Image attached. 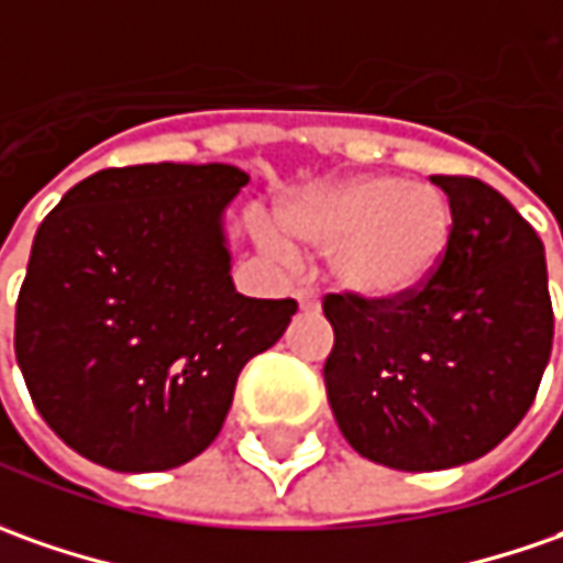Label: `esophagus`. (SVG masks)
I'll return each instance as SVG.
<instances>
[{"instance_id":"34e87169","label":"esophagus","mask_w":563,"mask_h":563,"mask_svg":"<svg viewBox=\"0 0 563 563\" xmlns=\"http://www.w3.org/2000/svg\"><path fill=\"white\" fill-rule=\"evenodd\" d=\"M296 301H299L305 311H314V308H320L318 289H311V286H301V289H296Z\"/></svg>"}]
</instances>
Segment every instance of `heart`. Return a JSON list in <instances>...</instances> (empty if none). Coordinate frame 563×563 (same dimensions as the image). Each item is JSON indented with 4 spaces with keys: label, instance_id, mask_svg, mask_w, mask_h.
Returning a JSON list of instances; mask_svg holds the SVG:
<instances>
[{
    "label": "heart",
    "instance_id": "obj_1",
    "mask_svg": "<svg viewBox=\"0 0 563 563\" xmlns=\"http://www.w3.org/2000/svg\"><path fill=\"white\" fill-rule=\"evenodd\" d=\"M452 205L430 184L389 174H361L336 184L308 186L280 208V227L301 245L327 252L333 280L358 296H398L437 271L452 240ZM264 249L289 258L277 233Z\"/></svg>",
    "mask_w": 563,
    "mask_h": 563
}]
</instances>
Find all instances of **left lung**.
<instances>
[{"instance_id": "8db88e82", "label": "left lung", "mask_w": 563, "mask_h": 563, "mask_svg": "<svg viewBox=\"0 0 563 563\" xmlns=\"http://www.w3.org/2000/svg\"><path fill=\"white\" fill-rule=\"evenodd\" d=\"M430 180L455 218L437 271L393 299H323L336 336L323 383L342 437L411 474L493 452L530 411L554 336L533 227L476 177Z\"/></svg>"}]
</instances>
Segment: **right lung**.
<instances>
[{
	"label": "right lung",
	"instance_id": "obj_1",
	"mask_svg": "<svg viewBox=\"0 0 563 563\" xmlns=\"http://www.w3.org/2000/svg\"><path fill=\"white\" fill-rule=\"evenodd\" d=\"M233 165L106 167L40 223L14 311L36 411L77 455L121 474L180 467L214 442L245 361L280 340L292 299L230 277Z\"/></svg>",
	"mask_w": 563,
	"mask_h": 563
}]
</instances>
